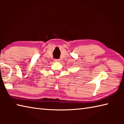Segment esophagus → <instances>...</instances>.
I'll return each instance as SVG.
<instances>
[{"label": "esophagus", "mask_w": 124, "mask_h": 124, "mask_svg": "<svg viewBox=\"0 0 124 124\" xmlns=\"http://www.w3.org/2000/svg\"><path fill=\"white\" fill-rule=\"evenodd\" d=\"M54 62H60V59H56V60H54Z\"/></svg>", "instance_id": "obj_1"}]
</instances>
